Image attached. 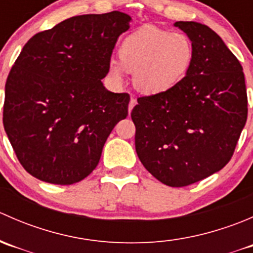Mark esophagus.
Segmentation results:
<instances>
[{"label": "esophagus", "mask_w": 253, "mask_h": 253, "mask_svg": "<svg viewBox=\"0 0 253 253\" xmlns=\"http://www.w3.org/2000/svg\"><path fill=\"white\" fill-rule=\"evenodd\" d=\"M136 104H137L136 98H134V96H131V100H129V105H128V112H129V114H131L132 109H133V106L136 105Z\"/></svg>", "instance_id": "esophagus-1"}]
</instances>
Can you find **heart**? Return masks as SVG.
I'll return each mask as SVG.
<instances>
[{
    "label": "heart",
    "instance_id": "b5f03b06",
    "mask_svg": "<svg viewBox=\"0 0 253 253\" xmlns=\"http://www.w3.org/2000/svg\"><path fill=\"white\" fill-rule=\"evenodd\" d=\"M119 56L120 60L111 58L108 66L115 82L120 83L126 72H131L138 90L158 94L171 89L185 77L193 60V47L182 33L144 27L125 38Z\"/></svg>",
    "mask_w": 253,
    "mask_h": 253
}]
</instances>
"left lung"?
<instances>
[{
    "instance_id": "8db88e82",
    "label": "left lung",
    "mask_w": 253,
    "mask_h": 253,
    "mask_svg": "<svg viewBox=\"0 0 253 253\" xmlns=\"http://www.w3.org/2000/svg\"><path fill=\"white\" fill-rule=\"evenodd\" d=\"M192 42L186 76L163 93L137 99L131 112L136 152L164 185L183 187L223 169L247 120L242 66L215 32L176 22Z\"/></svg>"
}]
</instances>
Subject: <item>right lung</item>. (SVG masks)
Instances as JSON below:
<instances>
[{"label":"right lung","mask_w":253,"mask_h":253,"mask_svg":"<svg viewBox=\"0 0 253 253\" xmlns=\"http://www.w3.org/2000/svg\"><path fill=\"white\" fill-rule=\"evenodd\" d=\"M131 17L83 14L35 34L4 88L3 126L22 167L34 177L72 185L90 174L129 95L112 93L108 75L115 44Z\"/></svg>","instance_id":"add662e5"}]
</instances>
